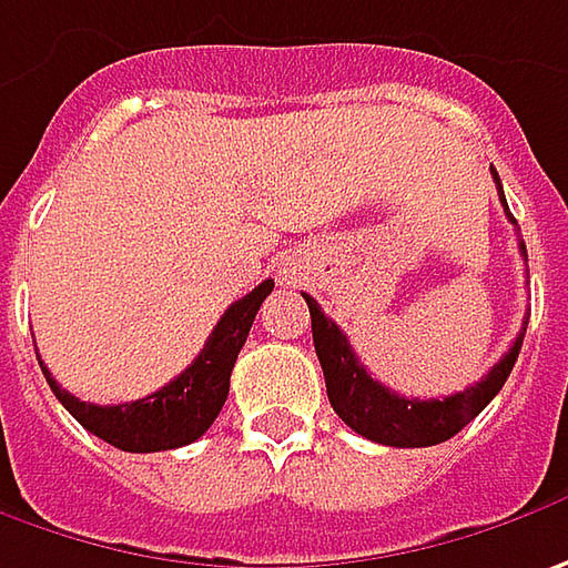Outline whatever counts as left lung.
I'll use <instances>...</instances> for the list:
<instances>
[{"mask_svg": "<svg viewBox=\"0 0 568 568\" xmlns=\"http://www.w3.org/2000/svg\"><path fill=\"white\" fill-rule=\"evenodd\" d=\"M493 181L499 184V174L493 171ZM499 200L506 206V215L511 219L506 203V193L499 184ZM515 222V219H511ZM521 247V257L525 254V244L518 241ZM311 311V333H314V353L321 358V368H324V382H327V397H331V407L336 409V416L358 435H365L368 442H378V445H390V448H429L438 442H448L452 435L464 429L483 407L503 390V384L515 368V358L521 353V343H525V331H528V317L521 324V331L515 336V343L508 346V353L489 372L486 378L452 394V397H435V400H413V397H400L397 390L384 387L382 382H375L365 365L358 362L353 353L346 333L333 324L331 317H324L321 305L305 295Z\"/></svg>", "mask_w": 568, "mask_h": 568, "instance_id": "1", "label": "left lung"}]
</instances>
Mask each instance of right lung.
<instances>
[{
	"label": "right lung",
	"instance_id": "obj_1",
	"mask_svg": "<svg viewBox=\"0 0 568 568\" xmlns=\"http://www.w3.org/2000/svg\"><path fill=\"white\" fill-rule=\"evenodd\" d=\"M270 292H273V280L260 283L254 292L237 298L235 305L222 314L203 353L190 362V368H184L174 382H168L161 390L142 397V400L116 404V407L85 404V400L72 397L65 387H60L38 356L43 378L62 407L69 409L91 435H98L101 442H108L120 452L149 455V452H171V448L190 445L210 429L225 404L237 353H241L260 305Z\"/></svg>",
	"mask_w": 568,
	"mask_h": 568
}]
</instances>
